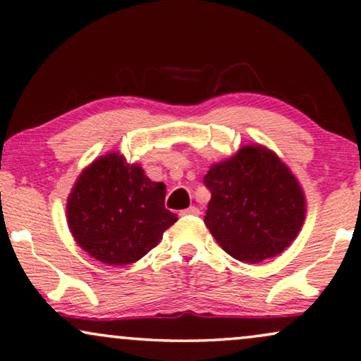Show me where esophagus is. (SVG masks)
Instances as JSON below:
<instances>
[{
  "label": "esophagus",
  "instance_id": "obj_1",
  "mask_svg": "<svg viewBox=\"0 0 361 361\" xmlns=\"http://www.w3.org/2000/svg\"><path fill=\"white\" fill-rule=\"evenodd\" d=\"M198 214H200V209L196 208V206H190V208L180 211V216H198Z\"/></svg>",
  "mask_w": 361,
  "mask_h": 361
}]
</instances>
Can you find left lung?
I'll use <instances>...</instances> for the list:
<instances>
[{
    "label": "left lung",
    "mask_w": 361,
    "mask_h": 361,
    "mask_svg": "<svg viewBox=\"0 0 361 361\" xmlns=\"http://www.w3.org/2000/svg\"><path fill=\"white\" fill-rule=\"evenodd\" d=\"M203 183L211 200L204 224L231 257L257 264L290 246L305 218L295 176L261 145L243 147L209 168Z\"/></svg>",
    "instance_id": "8db88e82"
}]
</instances>
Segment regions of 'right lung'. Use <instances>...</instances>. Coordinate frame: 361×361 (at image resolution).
<instances>
[{
  "instance_id": "obj_1",
  "label": "right lung",
  "mask_w": 361,
  "mask_h": 361,
  "mask_svg": "<svg viewBox=\"0 0 361 361\" xmlns=\"http://www.w3.org/2000/svg\"><path fill=\"white\" fill-rule=\"evenodd\" d=\"M166 186L118 153L85 168L67 200L72 236L94 259L125 266L142 259L176 223L165 208Z\"/></svg>"
}]
</instances>
